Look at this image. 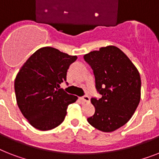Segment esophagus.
Segmentation results:
<instances>
[{
  "label": "esophagus",
  "instance_id": "1",
  "mask_svg": "<svg viewBox=\"0 0 159 159\" xmlns=\"http://www.w3.org/2000/svg\"><path fill=\"white\" fill-rule=\"evenodd\" d=\"M80 100L83 102H90V97H89V96H87V95H84V96H82V97L80 98Z\"/></svg>",
  "mask_w": 159,
  "mask_h": 159
}]
</instances>
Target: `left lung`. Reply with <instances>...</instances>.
Returning <instances> with one entry per match:
<instances>
[{"instance_id": "left-lung-1", "label": "left lung", "mask_w": 159, "mask_h": 159, "mask_svg": "<svg viewBox=\"0 0 159 159\" xmlns=\"http://www.w3.org/2000/svg\"><path fill=\"white\" fill-rule=\"evenodd\" d=\"M94 72L95 87L102 95L91 98L94 115L90 124L104 132H111L131 119L140 100L141 81L139 71L119 48L101 47L84 55Z\"/></svg>"}]
</instances>
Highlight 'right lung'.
<instances>
[{"label":"right lung","instance_id":"add662e5","mask_svg":"<svg viewBox=\"0 0 159 159\" xmlns=\"http://www.w3.org/2000/svg\"><path fill=\"white\" fill-rule=\"evenodd\" d=\"M76 55L50 46L37 50L19 69L15 80L17 104L28 122L40 131L55 128L64 122L67 109L77 100L59 85Z\"/></svg>","mask_w":159,"mask_h":159}]
</instances>
